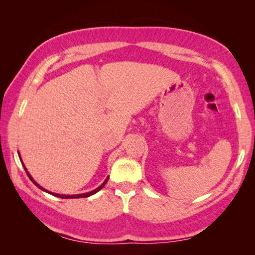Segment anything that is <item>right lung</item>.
Wrapping results in <instances>:
<instances>
[{
  "mask_svg": "<svg viewBox=\"0 0 255 255\" xmlns=\"http://www.w3.org/2000/svg\"><path fill=\"white\" fill-rule=\"evenodd\" d=\"M24 170H25V172H27V175L29 176V179H30V180H31V181H32V182H33L34 184H36L38 188H39V189H41V190H44V191H46V192H48V193H51V192H49V191H47V190H46V189H44V188H42V187H40V185H39V184H38V183L36 182V181H34V180L32 179V176L29 174V172L27 171V169H25V167H24ZM108 179H109V178H107V179H106V181H105V182H103V183H102V184L100 185V187H99V188H97L96 190H93V191H91V192H88V193H82V195H73V196H67V195H58V193H51V195H54V196H56V197H59V198H66V199H67V198H86V197H90V196H92V195H94V193H97V192L99 191V190H101V189H102L103 187H105V184L107 183V181H108Z\"/></svg>",
  "mask_w": 255,
  "mask_h": 255,
  "instance_id": "right-lung-1",
  "label": "right lung"
}]
</instances>
